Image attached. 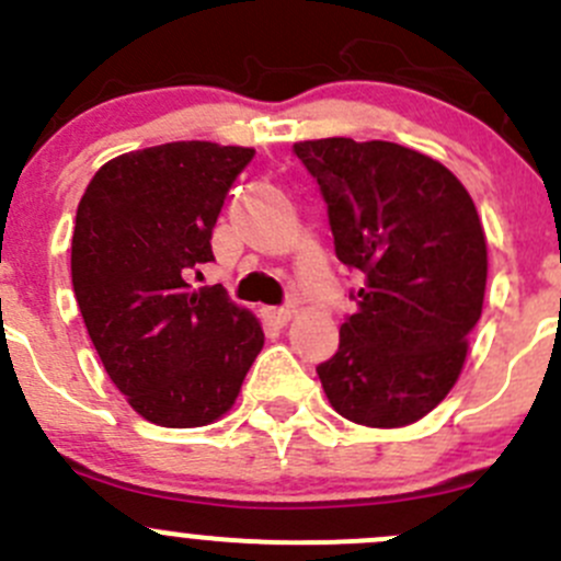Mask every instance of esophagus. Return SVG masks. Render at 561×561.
Returning <instances> with one entry per match:
<instances>
[{"mask_svg": "<svg viewBox=\"0 0 561 561\" xmlns=\"http://www.w3.org/2000/svg\"><path fill=\"white\" fill-rule=\"evenodd\" d=\"M264 316H267V321L273 327H286L288 321H291V310L288 308H267L264 310Z\"/></svg>", "mask_w": 561, "mask_h": 561, "instance_id": "34e87169", "label": "esophagus"}]
</instances>
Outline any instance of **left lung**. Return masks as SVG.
<instances>
[{
  "label": "left lung",
  "instance_id": "1",
  "mask_svg": "<svg viewBox=\"0 0 561 561\" xmlns=\"http://www.w3.org/2000/svg\"><path fill=\"white\" fill-rule=\"evenodd\" d=\"M294 154L327 202L335 256L363 275L341 343L316 368L332 409L401 428L439 407L482 313L488 248L467 187L392 141L319 138Z\"/></svg>",
  "mask_w": 561,
  "mask_h": 561
}]
</instances>
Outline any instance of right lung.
Returning <instances> with one entry per match:
<instances>
[{
  "mask_svg": "<svg viewBox=\"0 0 561 561\" xmlns=\"http://www.w3.org/2000/svg\"><path fill=\"white\" fill-rule=\"evenodd\" d=\"M248 147L174 141L108 160L79 202L73 291L105 374L144 420L215 423L264 346L256 316L226 288H191L215 262L213 229Z\"/></svg>",
  "mask_w": 561,
  "mask_h": 561,
  "instance_id": "1",
  "label": "right lung"
}]
</instances>
